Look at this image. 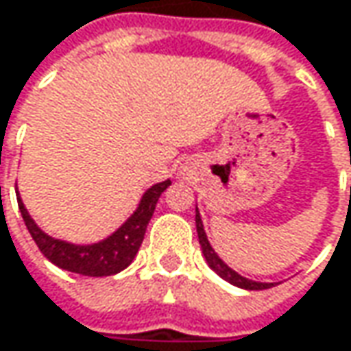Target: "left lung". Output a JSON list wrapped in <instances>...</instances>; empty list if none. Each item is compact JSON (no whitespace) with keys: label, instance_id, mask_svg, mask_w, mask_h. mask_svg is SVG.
I'll return each mask as SVG.
<instances>
[{"label":"left lung","instance_id":"8db88e82","mask_svg":"<svg viewBox=\"0 0 351 351\" xmlns=\"http://www.w3.org/2000/svg\"><path fill=\"white\" fill-rule=\"evenodd\" d=\"M195 223H197V235H199V243H201V247H203V255H205V259H207L208 267L215 271L219 277H223L225 281H229V283L237 285V287H241V289H249V291H257V289H269V287H273V285H275V283H259V281H251V279H247V277L239 275L237 271L231 269L229 265H225V263H223V259H221V257L215 253V249H213V247H210V243H208L207 235H205V229H203V221H201V215H199V210H197V215H195Z\"/></svg>","mask_w":351,"mask_h":351}]
</instances>
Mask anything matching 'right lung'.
<instances>
[{
  "label": "right lung",
  "instance_id": "1",
  "mask_svg": "<svg viewBox=\"0 0 351 351\" xmlns=\"http://www.w3.org/2000/svg\"><path fill=\"white\" fill-rule=\"evenodd\" d=\"M169 184H171V180L150 186L144 193L141 205L134 210V215L116 233H112L108 239L94 243V245H72L66 241L53 239L34 223L27 208L23 207L21 199H17V207L21 210L23 223H25L32 239L36 241L38 249L53 265L72 271V273L88 275V277H106V275L120 273L132 263L134 255L138 253V249L143 245L144 233H146L148 221L152 219V213L156 208L158 197L169 189Z\"/></svg>",
  "mask_w": 351,
  "mask_h": 351
}]
</instances>
